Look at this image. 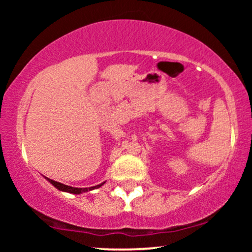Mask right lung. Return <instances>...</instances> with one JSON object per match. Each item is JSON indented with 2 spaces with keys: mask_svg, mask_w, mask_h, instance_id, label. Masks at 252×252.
I'll return each instance as SVG.
<instances>
[{
  "mask_svg": "<svg viewBox=\"0 0 252 252\" xmlns=\"http://www.w3.org/2000/svg\"><path fill=\"white\" fill-rule=\"evenodd\" d=\"M48 181L51 182L52 185H53L56 189H58L59 190H62V192H67V193H72V194H82L84 192H88L90 189H94V187H100L102 185L104 184H100V185H97V186H94V187H90V189H76V187H71V186H66V185L63 184H60V182H57L54 180H51V179H48Z\"/></svg>",
  "mask_w": 252,
  "mask_h": 252,
  "instance_id": "right-lung-1",
  "label": "right lung"
}]
</instances>
